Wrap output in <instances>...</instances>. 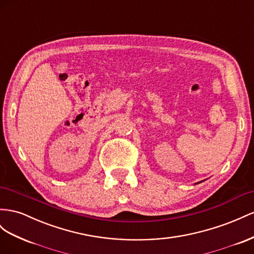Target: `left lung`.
Masks as SVG:
<instances>
[{
  "label": "left lung",
  "mask_w": 254,
  "mask_h": 254,
  "mask_svg": "<svg viewBox=\"0 0 254 254\" xmlns=\"http://www.w3.org/2000/svg\"><path fill=\"white\" fill-rule=\"evenodd\" d=\"M198 183H202V182H198ZM198 183H196V184H198Z\"/></svg>",
  "instance_id": "8db88e82"
}]
</instances>
